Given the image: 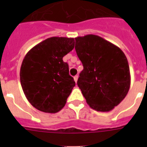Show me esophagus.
I'll use <instances>...</instances> for the list:
<instances>
[{
  "instance_id": "obj_1",
  "label": "esophagus",
  "mask_w": 147,
  "mask_h": 147,
  "mask_svg": "<svg viewBox=\"0 0 147 147\" xmlns=\"http://www.w3.org/2000/svg\"><path fill=\"white\" fill-rule=\"evenodd\" d=\"M74 80L75 82H77V80H78V76H75L74 77Z\"/></svg>"
}]
</instances>
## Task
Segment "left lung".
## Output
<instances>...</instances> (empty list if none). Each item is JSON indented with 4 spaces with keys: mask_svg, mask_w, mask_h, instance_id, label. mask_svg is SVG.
Returning <instances> with one entry per match:
<instances>
[{
    "mask_svg": "<svg viewBox=\"0 0 147 147\" xmlns=\"http://www.w3.org/2000/svg\"><path fill=\"white\" fill-rule=\"evenodd\" d=\"M75 50L84 69L77 85L93 110L108 112L121 102L130 87L127 57L118 46L88 34L75 38Z\"/></svg>",
    "mask_w": 147,
    "mask_h": 147,
    "instance_id": "left-lung-1",
    "label": "left lung"
}]
</instances>
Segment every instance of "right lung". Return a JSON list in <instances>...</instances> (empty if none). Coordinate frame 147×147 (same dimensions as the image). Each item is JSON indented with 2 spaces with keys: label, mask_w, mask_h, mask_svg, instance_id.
<instances>
[{
  "label": "right lung",
  "mask_w": 147,
  "mask_h": 147,
  "mask_svg": "<svg viewBox=\"0 0 147 147\" xmlns=\"http://www.w3.org/2000/svg\"><path fill=\"white\" fill-rule=\"evenodd\" d=\"M74 39L53 37L32 48L20 67V83L30 104L44 113H56L65 105L75 86L62 58L74 48Z\"/></svg>",
  "instance_id": "obj_1"
}]
</instances>
